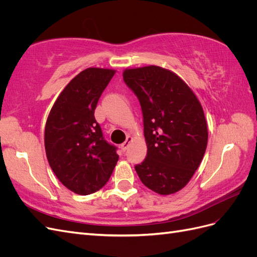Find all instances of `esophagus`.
<instances>
[{
	"label": "esophagus",
	"instance_id": "esophagus-1",
	"mask_svg": "<svg viewBox=\"0 0 257 257\" xmlns=\"http://www.w3.org/2000/svg\"><path fill=\"white\" fill-rule=\"evenodd\" d=\"M132 139H133V138H132L131 136H128V137L126 138V141L124 142V143L121 145V149H122L123 151H125V150L127 149L128 146H130V144L132 143Z\"/></svg>",
	"mask_w": 257,
	"mask_h": 257
}]
</instances>
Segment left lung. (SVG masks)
<instances>
[{
  "label": "left lung",
  "instance_id": "1",
  "mask_svg": "<svg viewBox=\"0 0 257 257\" xmlns=\"http://www.w3.org/2000/svg\"><path fill=\"white\" fill-rule=\"evenodd\" d=\"M123 80L142 106L147 157L135 166L142 182L160 195L183 189L198 168L208 128L198 98L180 77L157 65L126 68Z\"/></svg>",
  "mask_w": 257,
  "mask_h": 257
}]
</instances>
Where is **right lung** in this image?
Masks as SVG:
<instances>
[{
	"label": "right lung",
	"instance_id": "add662e5",
	"mask_svg": "<svg viewBox=\"0 0 257 257\" xmlns=\"http://www.w3.org/2000/svg\"><path fill=\"white\" fill-rule=\"evenodd\" d=\"M114 69L89 67L68 82L49 112L45 150L61 183L79 195L102 189L119 160L108 144L94 110Z\"/></svg>",
	"mask_w": 257,
	"mask_h": 257
}]
</instances>
